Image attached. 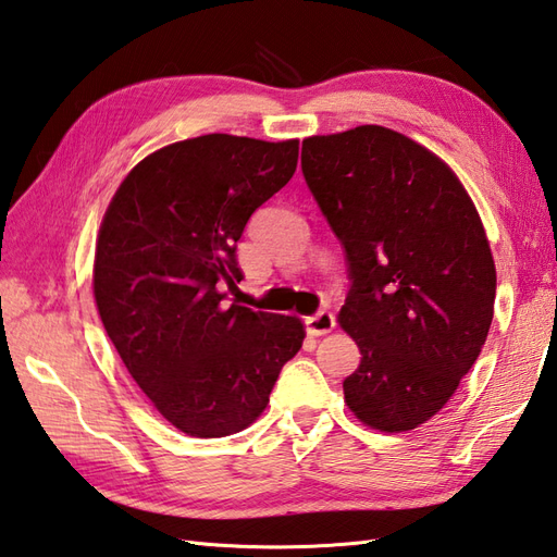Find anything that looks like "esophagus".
Returning a JSON list of instances; mask_svg holds the SVG:
<instances>
[{"label":"esophagus","mask_w":557,"mask_h":557,"mask_svg":"<svg viewBox=\"0 0 557 557\" xmlns=\"http://www.w3.org/2000/svg\"><path fill=\"white\" fill-rule=\"evenodd\" d=\"M306 330L313 334V337H322V334L334 330V315L330 313V310H318L315 315L306 318Z\"/></svg>","instance_id":"obj_1"}]
</instances>
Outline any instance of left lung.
Segmentation results:
<instances>
[{"label":"left lung","mask_w":557,"mask_h":557,"mask_svg":"<svg viewBox=\"0 0 557 557\" xmlns=\"http://www.w3.org/2000/svg\"><path fill=\"white\" fill-rule=\"evenodd\" d=\"M301 171L351 280L339 322L363 358L346 406L372 430H416L456 394L494 318L480 213L442 159L382 125L304 139Z\"/></svg>","instance_id":"obj_1"}]
</instances>
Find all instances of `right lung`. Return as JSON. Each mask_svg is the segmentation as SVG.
Masks as SVG:
<instances>
[{
	"label": "right lung",
	"mask_w": 557,
	"mask_h": 557,
	"mask_svg": "<svg viewBox=\"0 0 557 557\" xmlns=\"http://www.w3.org/2000/svg\"><path fill=\"white\" fill-rule=\"evenodd\" d=\"M299 139L203 135L137 163L103 215L95 301L127 372L180 432L218 438L265 410L304 325L225 304L237 242L258 206L289 183Z\"/></svg>",
	"instance_id": "right-lung-1"
}]
</instances>
